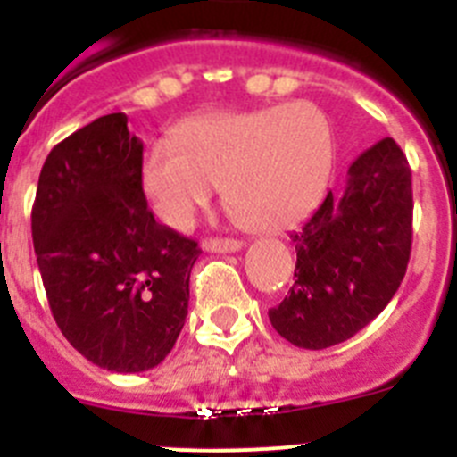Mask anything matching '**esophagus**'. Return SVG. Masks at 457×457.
Segmentation results:
<instances>
[{"label":"esophagus","instance_id":"esophagus-1","mask_svg":"<svg viewBox=\"0 0 457 457\" xmlns=\"http://www.w3.org/2000/svg\"><path fill=\"white\" fill-rule=\"evenodd\" d=\"M201 247H204L205 252H212V253H231V252H237V249H242V242L233 240V237H208V240H204Z\"/></svg>","mask_w":457,"mask_h":457}]
</instances>
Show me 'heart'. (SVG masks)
<instances>
[{"label":"heart","instance_id":"obj_1","mask_svg":"<svg viewBox=\"0 0 457 457\" xmlns=\"http://www.w3.org/2000/svg\"><path fill=\"white\" fill-rule=\"evenodd\" d=\"M334 130L318 104L220 112L180 123L139 164L141 196L157 221L185 231L220 183L242 224L261 233L300 224L325 194Z\"/></svg>","mask_w":457,"mask_h":457}]
</instances>
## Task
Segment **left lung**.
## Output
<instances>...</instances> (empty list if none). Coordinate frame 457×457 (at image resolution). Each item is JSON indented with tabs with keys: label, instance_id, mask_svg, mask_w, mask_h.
I'll return each mask as SVG.
<instances>
[{
	"label": "left lung",
	"instance_id": "8db88e82",
	"mask_svg": "<svg viewBox=\"0 0 457 457\" xmlns=\"http://www.w3.org/2000/svg\"><path fill=\"white\" fill-rule=\"evenodd\" d=\"M411 171L391 137L350 164L341 196L327 194L293 233L297 263L270 322L297 348L353 338L382 313L405 277L411 252Z\"/></svg>",
	"mask_w": 457,
	"mask_h": 457
}]
</instances>
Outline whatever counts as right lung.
<instances>
[{
	"instance_id": "right-lung-1",
	"label": "right lung",
	"mask_w": 457,
	"mask_h": 457,
	"mask_svg": "<svg viewBox=\"0 0 457 457\" xmlns=\"http://www.w3.org/2000/svg\"><path fill=\"white\" fill-rule=\"evenodd\" d=\"M144 144L107 114L56 144L40 169L31 237L52 316L100 369H155L179 338L201 249L157 224L139 189Z\"/></svg>"
}]
</instances>
